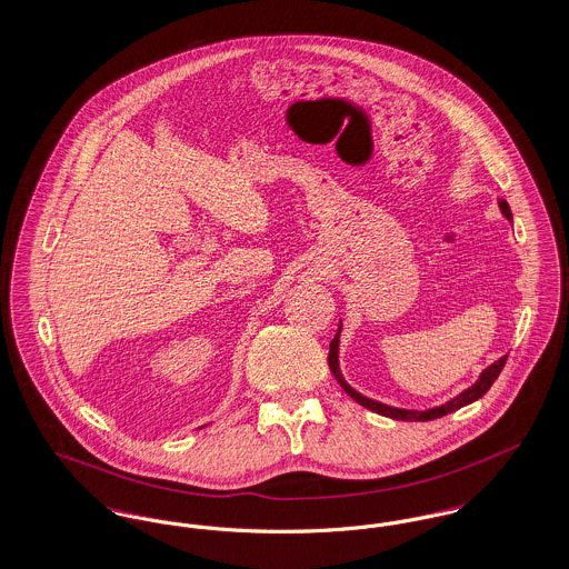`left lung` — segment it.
Returning <instances> with one entry per match:
<instances>
[{
    "mask_svg": "<svg viewBox=\"0 0 569 569\" xmlns=\"http://www.w3.org/2000/svg\"><path fill=\"white\" fill-rule=\"evenodd\" d=\"M499 209L503 217L508 221H512V211H510V204L506 200H499ZM339 343H341V322H339V330L335 335V339L330 341V353H328V367L332 371L335 379L339 381V386L352 397L356 403H360L371 411H376L379 416H386V418H392V420H406V422H425V420H435V418H441L446 413H452L460 407L469 406L478 399H482L488 392V388L495 383V379L499 378L508 356H501L499 360H495L492 365H488L487 369L480 373V378L476 379L469 388H465L462 392H459L455 399L446 401L443 406L431 407V409H406V407H392L386 406V403H379L376 399H369L365 395H360L358 390H353L352 386L346 381L343 373H341V367H339Z\"/></svg>",
    "mask_w": 569,
    "mask_h": 569,
    "instance_id": "obj_1",
    "label": "left lung"
}]
</instances>
